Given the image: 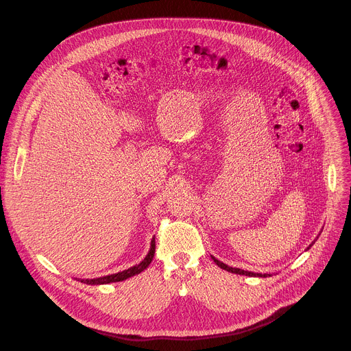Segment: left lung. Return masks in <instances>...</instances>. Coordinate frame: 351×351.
I'll return each instance as SVG.
<instances>
[{"mask_svg":"<svg viewBox=\"0 0 351 351\" xmlns=\"http://www.w3.org/2000/svg\"><path fill=\"white\" fill-rule=\"evenodd\" d=\"M315 243V240L307 247V250H310L311 248V245ZM211 258L214 260V263L219 267V268H222V269H225V271H228V272H232V274H237V275H245V276H258V278H268V276H271V274H256V272H252V271H244V269H240V268H233V267H229V265H226V264H223L222 261H219V260H217L215 257H213L211 256Z\"/></svg>","mask_w":351,"mask_h":351,"instance_id":"obj_1","label":"left lung"}]
</instances>
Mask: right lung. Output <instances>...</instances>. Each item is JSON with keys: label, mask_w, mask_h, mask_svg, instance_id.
Wrapping results in <instances>:
<instances>
[{"label": "right lung", "mask_w": 351, "mask_h": 351, "mask_svg": "<svg viewBox=\"0 0 351 351\" xmlns=\"http://www.w3.org/2000/svg\"><path fill=\"white\" fill-rule=\"evenodd\" d=\"M154 253H156V236L152 240V245H149V252L145 256V258L140 263L136 264L134 267H130L122 272L118 274H112V275H107V276H99V278H94V279H79L82 283L86 285H108V283H114V282H122L126 280L134 275H138L140 272H143L149 264H152L153 258H154Z\"/></svg>", "instance_id": "1"}]
</instances>
